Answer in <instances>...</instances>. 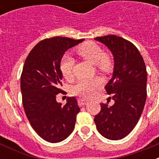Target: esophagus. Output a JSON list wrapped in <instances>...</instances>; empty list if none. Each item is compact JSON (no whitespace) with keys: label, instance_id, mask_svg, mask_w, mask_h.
I'll return each instance as SVG.
<instances>
[{"label":"esophagus","instance_id":"esophagus-1","mask_svg":"<svg viewBox=\"0 0 159 159\" xmlns=\"http://www.w3.org/2000/svg\"><path fill=\"white\" fill-rule=\"evenodd\" d=\"M88 103V100L84 99H79V104L80 105V106H84V105H86Z\"/></svg>","mask_w":159,"mask_h":159}]
</instances>
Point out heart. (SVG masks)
Returning a JSON list of instances; mask_svg holds the SVG:
<instances>
[{
	"mask_svg": "<svg viewBox=\"0 0 159 159\" xmlns=\"http://www.w3.org/2000/svg\"><path fill=\"white\" fill-rule=\"evenodd\" d=\"M76 52L83 59L88 62L95 64V67L102 72H110L112 69V61L107 55H103V50L99 45L92 41H87L79 46ZM74 60L69 55H64L60 60V69L62 75L67 80L73 78ZM102 85V81L98 77L81 80L72 88L75 95L83 98H90L94 95L96 90Z\"/></svg>",
	"mask_w": 159,
	"mask_h": 159,
	"instance_id": "obj_1",
	"label": "heart"
}]
</instances>
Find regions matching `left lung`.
<instances>
[{
    "label": "left lung",
    "mask_w": 159,
    "mask_h": 159,
    "mask_svg": "<svg viewBox=\"0 0 159 159\" xmlns=\"http://www.w3.org/2000/svg\"><path fill=\"white\" fill-rule=\"evenodd\" d=\"M110 49L114 57L112 78L105 86L115 101L112 106L100 103L95 116L98 131L111 140L129 134L139 120L147 99V73L143 57L128 40L115 35L95 38Z\"/></svg>",
    "instance_id": "left-lung-1"
}]
</instances>
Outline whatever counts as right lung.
<instances>
[{
  "instance_id": "1",
  "label": "right lung",
  "mask_w": 159,
  "mask_h": 159,
  "mask_svg": "<svg viewBox=\"0 0 159 159\" xmlns=\"http://www.w3.org/2000/svg\"><path fill=\"white\" fill-rule=\"evenodd\" d=\"M82 41L62 36L44 39L25 60L20 76L24 109L32 128L49 143H60L71 134L80 111L75 97H67L64 106L56 99L63 92L60 60L67 49Z\"/></svg>"
}]
</instances>
